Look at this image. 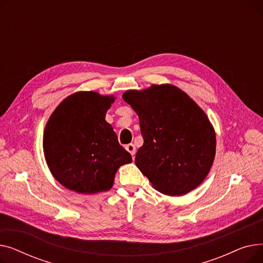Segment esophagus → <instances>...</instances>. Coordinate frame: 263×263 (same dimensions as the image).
I'll return each instance as SVG.
<instances>
[{
  "label": "esophagus",
  "instance_id": "esophagus-1",
  "mask_svg": "<svg viewBox=\"0 0 263 263\" xmlns=\"http://www.w3.org/2000/svg\"><path fill=\"white\" fill-rule=\"evenodd\" d=\"M126 149L129 151V153H130V154H131V156H132V158L134 159V156H135V153H136L135 146H134L133 144H128V145L126 146Z\"/></svg>",
  "mask_w": 263,
  "mask_h": 263
}]
</instances>
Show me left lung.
<instances>
[{
  "mask_svg": "<svg viewBox=\"0 0 263 263\" xmlns=\"http://www.w3.org/2000/svg\"><path fill=\"white\" fill-rule=\"evenodd\" d=\"M122 98L140 118L144 144L135 164L153 186L170 196L197 187L215 156V133L203 110L168 84L128 90Z\"/></svg>",
  "mask_w": 263,
  "mask_h": 263,
  "instance_id": "left-lung-1",
  "label": "left lung"
}]
</instances>
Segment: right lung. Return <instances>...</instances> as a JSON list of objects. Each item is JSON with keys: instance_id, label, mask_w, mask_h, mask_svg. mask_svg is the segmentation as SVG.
Here are the masks:
<instances>
[{"instance_id": "1", "label": "right lung", "mask_w": 263, "mask_h": 263, "mask_svg": "<svg viewBox=\"0 0 263 263\" xmlns=\"http://www.w3.org/2000/svg\"><path fill=\"white\" fill-rule=\"evenodd\" d=\"M113 96L95 91L76 92L51 115L44 135L48 166L68 190L95 194L113 185L117 170L132 162L105 121Z\"/></svg>"}]
</instances>
